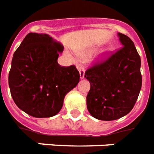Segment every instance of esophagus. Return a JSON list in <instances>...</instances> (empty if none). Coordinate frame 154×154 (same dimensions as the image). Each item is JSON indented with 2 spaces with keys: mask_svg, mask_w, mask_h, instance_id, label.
Listing matches in <instances>:
<instances>
[{
  "mask_svg": "<svg viewBox=\"0 0 154 154\" xmlns=\"http://www.w3.org/2000/svg\"><path fill=\"white\" fill-rule=\"evenodd\" d=\"M78 70H79V72H80V77L81 79L84 78V74H85V68L82 65L78 66Z\"/></svg>",
  "mask_w": 154,
  "mask_h": 154,
  "instance_id": "obj_1",
  "label": "esophagus"
}]
</instances>
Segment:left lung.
<instances>
[{"label": "left lung", "instance_id": "left-lung-1", "mask_svg": "<svg viewBox=\"0 0 154 154\" xmlns=\"http://www.w3.org/2000/svg\"><path fill=\"white\" fill-rule=\"evenodd\" d=\"M122 46L106 52L85 72L91 89L87 109L99 120L112 121L129 113L138 99L141 86V60L129 36L118 33Z\"/></svg>", "mask_w": 154, "mask_h": 154}]
</instances>
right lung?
Listing matches in <instances>:
<instances>
[{"label":"right lung","instance_id":"right-lung-1","mask_svg":"<svg viewBox=\"0 0 154 154\" xmlns=\"http://www.w3.org/2000/svg\"><path fill=\"white\" fill-rule=\"evenodd\" d=\"M63 48L47 34L30 32L14 54L9 86L14 103L34 118H50L62 109L63 99L77 86L75 65H60Z\"/></svg>","mask_w":154,"mask_h":154}]
</instances>
